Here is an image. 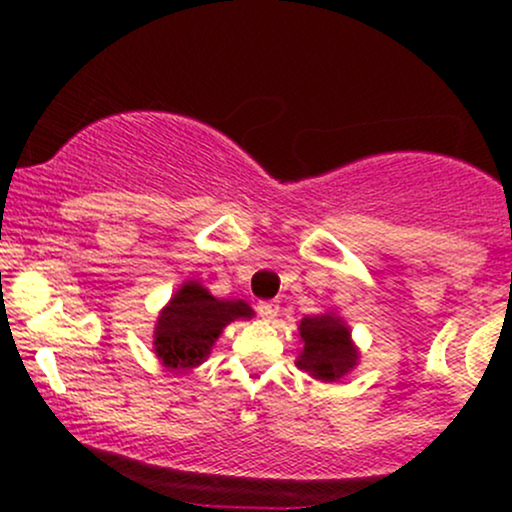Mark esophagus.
<instances>
[{
    "instance_id": "obj_1",
    "label": "esophagus",
    "mask_w": 512,
    "mask_h": 512,
    "mask_svg": "<svg viewBox=\"0 0 512 512\" xmlns=\"http://www.w3.org/2000/svg\"><path fill=\"white\" fill-rule=\"evenodd\" d=\"M257 313H260L262 320L272 322L274 317L279 315V305H276V303H269V301H262V303H257Z\"/></svg>"
}]
</instances>
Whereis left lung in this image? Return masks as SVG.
Segmentation results:
<instances>
[{
    "label": "left lung",
    "instance_id": "1",
    "mask_svg": "<svg viewBox=\"0 0 512 512\" xmlns=\"http://www.w3.org/2000/svg\"><path fill=\"white\" fill-rule=\"evenodd\" d=\"M298 334H301L303 349L296 358V366L305 370L310 378L322 380V383H339L346 373L358 366L361 351L351 339V327L334 310L305 315L298 322Z\"/></svg>",
    "mask_w": 512,
    "mask_h": 512
}]
</instances>
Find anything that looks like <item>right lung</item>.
Wrapping results in <instances>:
<instances>
[{"instance_id": "obj_1", "label": "right lung", "mask_w": 512, "mask_h": 512, "mask_svg": "<svg viewBox=\"0 0 512 512\" xmlns=\"http://www.w3.org/2000/svg\"><path fill=\"white\" fill-rule=\"evenodd\" d=\"M255 310L238 298H216L197 279L182 281L173 298L163 305L154 327V351L168 370L202 366L211 346L233 320H250Z\"/></svg>"}]
</instances>
